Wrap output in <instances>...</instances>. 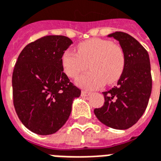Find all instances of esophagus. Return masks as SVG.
Here are the masks:
<instances>
[{
  "instance_id": "34e87169",
  "label": "esophagus",
  "mask_w": 161,
  "mask_h": 161,
  "mask_svg": "<svg viewBox=\"0 0 161 161\" xmlns=\"http://www.w3.org/2000/svg\"><path fill=\"white\" fill-rule=\"evenodd\" d=\"M90 95H91V92H87L86 91L81 92V97H89Z\"/></svg>"
}]
</instances>
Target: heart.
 Instances as JSON below:
<instances>
[{
	"mask_svg": "<svg viewBox=\"0 0 161 161\" xmlns=\"http://www.w3.org/2000/svg\"><path fill=\"white\" fill-rule=\"evenodd\" d=\"M64 71L75 78L89 66L91 71L78 77L76 84L86 90H97L107 82L113 84L123 75L126 64L124 51L110 40L93 38L80 43L77 53L64 52L61 57Z\"/></svg>",
	"mask_w": 161,
	"mask_h": 161,
	"instance_id": "b5f03b06",
	"label": "heart"
}]
</instances>
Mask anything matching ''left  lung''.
<instances>
[{
	"label": "left lung",
	"instance_id": "left-lung-1",
	"mask_svg": "<svg viewBox=\"0 0 161 161\" xmlns=\"http://www.w3.org/2000/svg\"><path fill=\"white\" fill-rule=\"evenodd\" d=\"M120 44L125 53V69L118 86L104 95V105L94 113L101 123L115 129H128L139 121L146 109L152 90L149 56L134 38L123 32L108 36Z\"/></svg>",
	"mask_w": 161,
	"mask_h": 161
}]
</instances>
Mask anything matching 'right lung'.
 I'll use <instances>...</instances> for the list:
<instances>
[{"instance_id":"right-lung-1","label":"right lung","mask_w":161,"mask_h":161,"mask_svg":"<svg viewBox=\"0 0 161 161\" xmlns=\"http://www.w3.org/2000/svg\"><path fill=\"white\" fill-rule=\"evenodd\" d=\"M72 43L65 36H46L27 44L17 58L12 74L15 110L22 124L39 135L62 128L73 101L80 96L61 64L62 54Z\"/></svg>"}]
</instances>
